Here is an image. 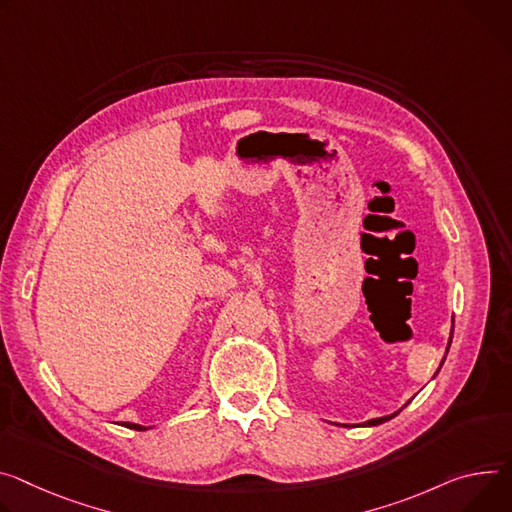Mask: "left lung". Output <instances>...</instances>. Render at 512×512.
Masks as SVG:
<instances>
[{
	"label": "left lung",
	"instance_id": "1",
	"mask_svg": "<svg viewBox=\"0 0 512 512\" xmlns=\"http://www.w3.org/2000/svg\"><path fill=\"white\" fill-rule=\"evenodd\" d=\"M451 335H453V329H451ZM449 345H451V337H449V343H447V351H449ZM443 361H445V357H443ZM441 365H443V363H441ZM439 369H441V367H439ZM406 404H408V402H406ZM406 404H404V406H406ZM404 406H402V408H404ZM402 408H400V410H402ZM400 410H398V412H400ZM398 412H394V414H388V416H380V418H371V421H367V423H361V425H363V427H376V425H382V423L390 421V418H394Z\"/></svg>",
	"mask_w": 512,
	"mask_h": 512
}]
</instances>
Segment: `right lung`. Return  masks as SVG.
I'll return each instance as SVG.
<instances>
[{
    "instance_id": "add662e5",
    "label": "right lung",
    "mask_w": 512,
    "mask_h": 512,
    "mask_svg": "<svg viewBox=\"0 0 512 512\" xmlns=\"http://www.w3.org/2000/svg\"><path fill=\"white\" fill-rule=\"evenodd\" d=\"M124 427H128V429H134V431H147V429H151V427H143V425H134V423H124Z\"/></svg>"
}]
</instances>
